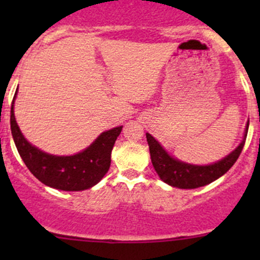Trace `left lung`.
Wrapping results in <instances>:
<instances>
[{"label":"left lung","mask_w":260,"mask_h":260,"mask_svg":"<svg viewBox=\"0 0 260 260\" xmlns=\"http://www.w3.org/2000/svg\"><path fill=\"white\" fill-rule=\"evenodd\" d=\"M248 127L249 122L246 124L244 140L238 146V148L234 149L229 156L222 158L221 161L214 165H209V166H195V165H188L172 158L149 133H146L152 165H153L154 170L161 177V180L169 185L174 186V187L198 188L201 186H205L226 174L230 167L237 162L243 151L244 143H245Z\"/></svg>","instance_id":"1"}]
</instances>
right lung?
I'll return each mask as SVG.
<instances>
[{
  "instance_id": "1",
  "label": "right lung",
  "mask_w": 260,
  "mask_h": 260,
  "mask_svg": "<svg viewBox=\"0 0 260 260\" xmlns=\"http://www.w3.org/2000/svg\"><path fill=\"white\" fill-rule=\"evenodd\" d=\"M11 133L21 158L31 174L44 185L62 191H81L103 179L111 166L112 149L123 125L103 132L90 146L74 156H52L23 138L11 104Z\"/></svg>"
}]
</instances>
